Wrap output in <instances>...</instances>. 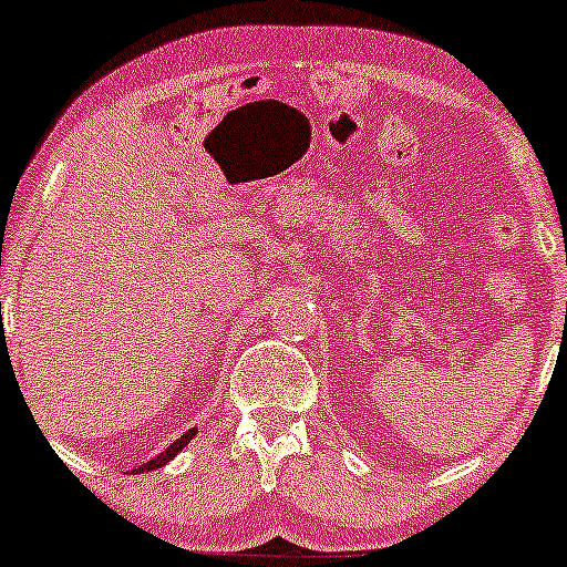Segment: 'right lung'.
<instances>
[{
    "label": "right lung",
    "mask_w": 567,
    "mask_h": 567,
    "mask_svg": "<svg viewBox=\"0 0 567 567\" xmlns=\"http://www.w3.org/2000/svg\"><path fill=\"white\" fill-rule=\"evenodd\" d=\"M196 433H198V429H188V431L183 433L181 439H175L173 444H169V446L165 449V452H162L159 456H154V460H150V462H146V464H138V467H136L134 472H150V470H159L162 464H167L169 460H173V456H175L177 452H183V446L188 444V441H190L193 436H196Z\"/></svg>",
    "instance_id": "right-lung-1"
}]
</instances>
